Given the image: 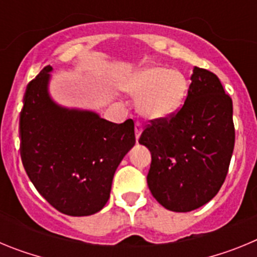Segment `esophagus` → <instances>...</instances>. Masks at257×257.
Returning a JSON list of instances; mask_svg holds the SVG:
<instances>
[{
  "mask_svg": "<svg viewBox=\"0 0 257 257\" xmlns=\"http://www.w3.org/2000/svg\"><path fill=\"white\" fill-rule=\"evenodd\" d=\"M142 131H143V124L140 123V122H136V123H135V138H136V140L140 138V135H142Z\"/></svg>",
  "mask_w": 257,
  "mask_h": 257,
  "instance_id": "obj_1",
  "label": "esophagus"
}]
</instances>
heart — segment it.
Instances as JSON below:
<instances>
[{"label": "heart", "mask_w": 257, "mask_h": 257, "mask_svg": "<svg viewBox=\"0 0 257 257\" xmlns=\"http://www.w3.org/2000/svg\"><path fill=\"white\" fill-rule=\"evenodd\" d=\"M122 88L138 99V110L148 119H165L178 112L187 99L189 81L180 70L147 65L122 81Z\"/></svg>", "instance_id": "obj_1"}]
</instances>
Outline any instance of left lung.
I'll use <instances>...</instances> for the list:
<instances>
[{"label":"left lung","mask_w":257,"mask_h":257,"mask_svg":"<svg viewBox=\"0 0 257 257\" xmlns=\"http://www.w3.org/2000/svg\"><path fill=\"white\" fill-rule=\"evenodd\" d=\"M190 79L180 110L151 121L139 139L152 154L149 190L175 212L196 210L216 196L234 149L233 101L220 79L198 67Z\"/></svg>","instance_id":"obj_1"}]
</instances>
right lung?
<instances>
[{"instance_id":"obj_1","label":"right lung","mask_w":257,"mask_h":257,"mask_svg":"<svg viewBox=\"0 0 257 257\" xmlns=\"http://www.w3.org/2000/svg\"><path fill=\"white\" fill-rule=\"evenodd\" d=\"M50 65L28 83L20 112V156L27 175L52 207L88 216L105 206L118 165L135 145L134 121L59 105L49 94Z\"/></svg>"}]
</instances>
